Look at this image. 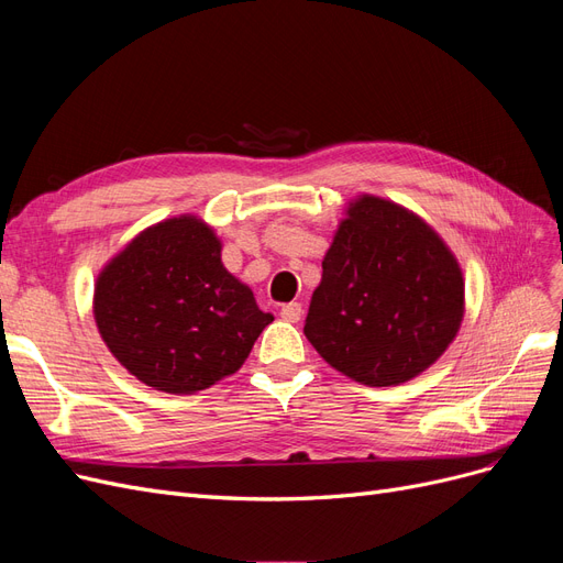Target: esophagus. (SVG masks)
<instances>
[{"label": "esophagus", "mask_w": 563, "mask_h": 563, "mask_svg": "<svg viewBox=\"0 0 563 563\" xmlns=\"http://www.w3.org/2000/svg\"><path fill=\"white\" fill-rule=\"evenodd\" d=\"M279 314H282V319L296 323V321L302 317L300 302H286V305H282V312H279Z\"/></svg>", "instance_id": "obj_1"}]
</instances>
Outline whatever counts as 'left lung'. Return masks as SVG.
<instances>
[{"label": "left lung", "instance_id": "8db88e82", "mask_svg": "<svg viewBox=\"0 0 563 563\" xmlns=\"http://www.w3.org/2000/svg\"><path fill=\"white\" fill-rule=\"evenodd\" d=\"M463 317V269L437 230L401 203L352 199L302 329L323 362L368 387L401 385L449 350Z\"/></svg>", "mask_w": 563, "mask_h": 563}]
</instances>
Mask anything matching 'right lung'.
<instances>
[{
    "instance_id": "obj_1",
    "label": "right lung",
    "mask_w": 563,
    "mask_h": 563,
    "mask_svg": "<svg viewBox=\"0 0 563 563\" xmlns=\"http://www.w3.org/2000/svg\"><path fill=\"white\" fill-rule=\"evenodd\" d=\"M223 242L195 213L145 228L98 272L93 319L131 376L192 395L242 368L272 323L220 261Z\"/></svg>"
}]
</instances>
